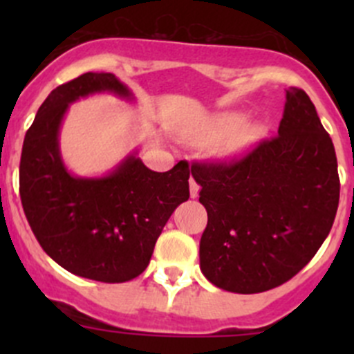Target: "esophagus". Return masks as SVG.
I'll return each mask as SVG.
<instances>
[{"mask_svg":"<svg viewBox=\"0 0 354 354\" xmlns=\"http://www.w3.org/2000/svg\"><path fill=\"white\" fill-rule=\"evenodd\" d=\"M198 192H200L198 183L194 180V178H190V197L192 198H197L198 197Z\"/></svg>","mask_w":354,"mask_h":354,"instance_id":"esophagus-1","label":"esophagus"}]
</instances>
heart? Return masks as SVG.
Wrapping results in <instances>:
<instances>
[{
  "instance_id": "b5f03b06",
  "label": "heart",
  "mask_w": 354,
  "mask_h": 354,
  "mask_svg": "<svg viewBox=\"0 0 354 354\" xmlns=\"http://www.w3.org/2000/svg\"><path fill=\"white\" fill-rule=\"evenodd\" d=\"M245 114L241 113H223L219 116L214 118L210 123L209 130H207V137L210 140H223V138L231 137L230 142L224 145L223 152L226 156L240 154V152L246 151L250 145L255 144L260 137H262V128L260 127H246L240 130L245 123Z\"/></svg>"
}]
</instances>
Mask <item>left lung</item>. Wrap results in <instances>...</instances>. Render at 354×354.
<instances>
[{
	"label": "left lung",
	"mask_w": 354,
	"mask_h": 354,
	"mask_svg": "<svg viewBox=\"0 0 354 354\" xmlns=\"http://www.w3.org/2000/svg\"><path fill=\"white\" fill-rule=\"evenodd\" d=\"M207 227L200 270L224 291L253 295L299 272L329 234L339 205L334 144L305 91H286L274 138L243 159L194 162Z\"/></svg>",
	"instance_id": "obj_1"
}]
</instances>
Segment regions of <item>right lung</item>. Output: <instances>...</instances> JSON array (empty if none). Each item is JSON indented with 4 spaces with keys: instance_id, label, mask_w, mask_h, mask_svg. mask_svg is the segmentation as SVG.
Masks as SVG:
<instances>
[{
    "instance_id": "add662e5",
    "label": "right lung",
    "mask_w": 354,
    "mask_h": 354,
    "mask_svg": "<svg viewBox=\"0 0 354 354\" xmlns=\"http://www.w3.org/2000/svg\"><path fill=\"white\" fill-rule=\"evenodd\" d=\"M102 92L133 101L113 73L92 71L46 97L25 133L20 198L32 233L56 263L75 276L124 283L144 272L167 219L190 197V169L180 160L156 173L135 151L106 176L71 174L59 152L62 121L71 102Z\"/></svg>"
}]
</instances>
